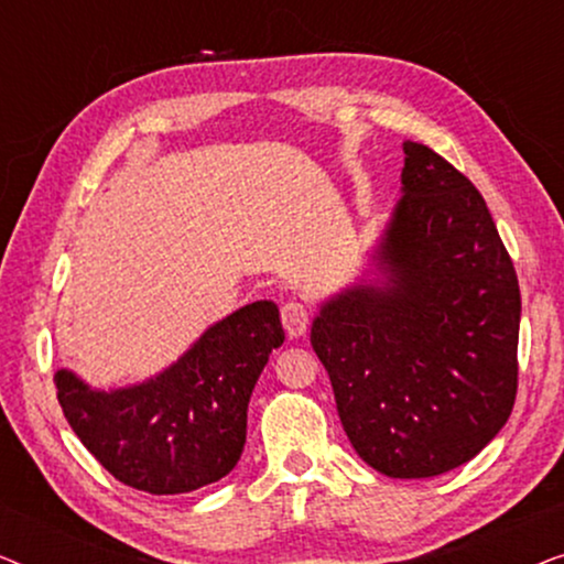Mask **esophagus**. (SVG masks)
<instances>
[{
	"label": "esophagus",
	"mask_w": 564,
	"mask_h": 564,
	"mask_svg": "<svg viewBox=\"0 0 564 564\" xmlns=\"http://www.w3.org/2000/svg\"><path fill=\"white\" fill-rule=\"evenodd\" d=\"M282 326L288 330L290 338L303 336L307 326H311V311L307 305L297 303V300H290V303L282 305Z\"/></svg>",
	"instance_id": "obj_1"
}]
</instances>
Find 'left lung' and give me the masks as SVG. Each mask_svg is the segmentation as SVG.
I'll return each mask as SVG.
<instances>
[{
  "mask_svg": "<svg viewBox=\"0 0 564 564\" xmlns=\"http://www.w3.org/2000/svg\"><path fill=\"white\" fill-rule=\"evenodd\" d=\"M403 151V199L380 246L388 284L328 300L311 344L359 457L415 480L465 465L506 426L521 292L475 184L429 145Z\"/></svg>",
  "mask_w": 564,
  "mask_h": 564,
  "instance_id": "1",
  "label": "left lung"
}]
</instances>
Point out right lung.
I'll return each mask as SVG.
<instances>
[{
	"label": "right lung",
	"instance_id": "right-lung-1",
	"mask_svg": "<svg viewBox=\"0 0 564 564\" xmlns=\"http://www.w3.org/2000/svg\"><path fill=\"white\" fill-rule=\"evenodd\" d=\"M282 341L280 311L259 300L135 388L91 390L66 369L53 382L68 426L115 480L180 496L218 482L241 459L251 390Z\"/></svg>",
	"mask_w": 564,
	"mask_h": 564
}]
</instances>
